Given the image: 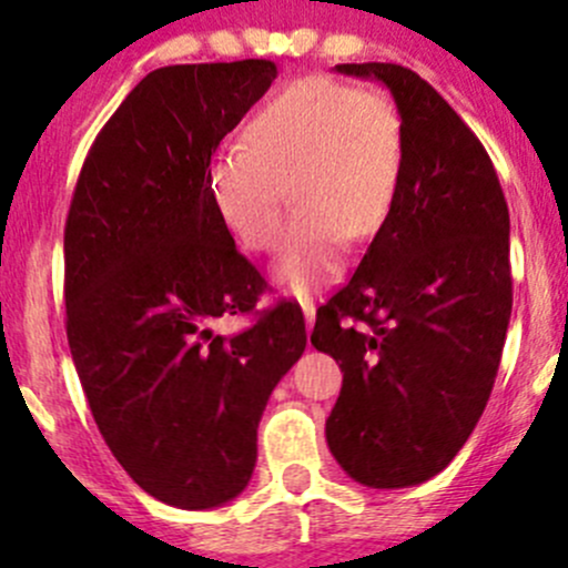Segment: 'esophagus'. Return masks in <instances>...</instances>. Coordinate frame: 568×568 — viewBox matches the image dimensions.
<instances>
[{
    "label": "esophagus",
    "mask_w": 568,
    "mask_h": 568,
    "mask_svg": "<svg viewBox=\"0 0 568 568\" xmlns=\"http://www.w3.org/2000/svg\"><path fill=\"white\" fill-rule=\"evenodd\" d=\"M300 305H302V313H305L307 326H313V321H316V302H313V296H302Z\"/></svg>",
    "instance_id": "1"
}]
</instances>
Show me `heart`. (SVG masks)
Wrapping results in <instances>:
<instances>
[{
  "label": "heart",
  "mask_w": 568,
  "mask_h": 568,
  "mask_svg": "<svg viewBox=\"0 0 568 568\" xmlns=\"http://www.w3.org/2000/svg\"><path fill=\"white\" fill-rule=\"evenodd\" d=\"M400 162L404 131L387 95L302 77L252 114L244 142L214 159L209 194L236 242L255 252L277 247L285 205L294 200V225L274 277L305 294L337 277L348 236L379 233L398 189Z\"/></svg>",
  "instance_id": "b5f03b06"
}]
</instances>
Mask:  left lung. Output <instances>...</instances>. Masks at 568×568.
I'll list each match as a JSON object with an SVG mask.
<instances>
[{"mask_svg":"<svg viewBox=\"0 0 568 568\" xmlns=\"http://www.w3.org/2000/svg\"><path fill=\"white\" fill-rule=\"evenodd\" d=\"M390 88L404 162L385 225L324 305L311 343L343 371L326 443L371 489L445 469L495 387L511 318L508 205L454 106L395 62H346Z\"/></svg>","mask_w":568,"mask_h":568,"instance_id":"1","label":"left lung"}]
</instances>
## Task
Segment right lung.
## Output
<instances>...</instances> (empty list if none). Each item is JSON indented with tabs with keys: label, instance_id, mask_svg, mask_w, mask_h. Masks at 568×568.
<instances>
[{
	"label": "right lung",
	"instance_id": "add662e5",
	"mask_svg": "<svg viewBox=\"0 0 568 568\" xmlns=\"http://www.w3.org/2000/svg\"><path fill=\"white\" fill-rule=\"evenodd\" d=\"M268 60L168 65L106 120L65 220V329L101 437L168 506L214 508L247 486L257 423L307 346L305 316L266 288L209 194L211 153L272 88Z\"/></svg>",
	"mask_w": 568,
	"mask_h": 568
}]
</instances>
